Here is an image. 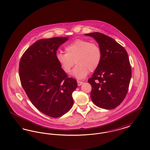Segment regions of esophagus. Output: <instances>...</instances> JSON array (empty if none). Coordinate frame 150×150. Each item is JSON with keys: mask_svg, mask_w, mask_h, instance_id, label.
Returning a JSON list of instances; mask_svg holds the SVG:
<instances>
[{"mask_svg": "<svg viewBox=\"0 0 150 150\" xmlns=\"http://www.w3.org/2000/svg\"><path fill=\"white\" fill-rule=\"evenodd\" d=\"M83 84V81H78V85L79 86H81V84Z\"/></svg>", "mask_w": 150, "mask_h": 150, "instance_id": "34e87169", "label": "esophagus"}]
</instances>
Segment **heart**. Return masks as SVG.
<instances>
[{
	"mask_svg": "<svg viewBox=\"0 0 150 150\" xmlns=\"http://www.w3.org/2000/svg\"><path fill=\"white\" fill-rule=\"evenodd\" d=\"M65 50L66 53H57V61L67 74L71 72L75 62L72 75L78 79L84 78L89 71H95L101 62L102 50L97 43L78 39L68 44Z\"/></svg>",
	"mask_w": 150,
	"mask_h": 150,
	"instance_id": "heart-1",
	"label": "heart"
}]
</instances>
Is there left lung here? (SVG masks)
<instances>
[{"label":"left lung","instance_id":"1","mask_svg":"<svg viewBox=\"0 0 150 150\" xmlns=\"http://www.w3.org/2000/svg\"><path fill=\"white\" fill-rule=\"evenodd\" d=\"M99 44L102 57L98 69L88 81L92 86L91 98L98 107L113 109L124 100L132 76L128 55L112 38L100 33L86 34Z\"/></svg>","mask_w":150,"mask_h":150}]
</instances>
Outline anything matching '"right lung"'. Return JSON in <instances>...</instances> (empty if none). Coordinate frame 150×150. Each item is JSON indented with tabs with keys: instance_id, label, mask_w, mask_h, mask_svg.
<instances>
[{
	"instance_id": "right-lung-1",
	"label": "right lung",
	"mask_w": 150,
	"mask_h": 150,
	"mask_svg": "<svg viewBox=\"0 0 150 150\" xmlns=\"http://www.w3.org/2000/svg\"><path fill=\"white\" fill-rule=\"evenodd\" d=\"M69 39H40L22 54L19 64L22 86L35 107L44 114L59 117L71 108L72 92L78 84L69 78L56 59L58 47Z\"/></svg>"
}]
</instances>
